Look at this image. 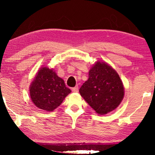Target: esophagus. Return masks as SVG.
I'll return each instance as SVG.
<instances>
[{
	"label": "esophagus",
	"instance_id": "1",
	"mask_svg": "<svg viewBox=\"0 0 155 155\" xmlns=\"http://www.w3.org/2000/svg\"><path fill=\"white\" fill-rule=\"evenodd\" d=\"M72 91H73V92H77V91H78V86H75L74 87H72Z\"/></svg>",
	"mask_w": 155,
	"mask_h": 155
}]
</instances>
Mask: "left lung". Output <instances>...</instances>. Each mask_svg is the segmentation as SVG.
<instances>
[{
  "label": "left lung",
  "mask_w": 155,
  "mask_h": 155,
  "mask_svg": "<svg viewBox=\"0 0 155 155\" xmlns=\"http://www.w3.org/2000/svg\"><path fill=\"white\" fill-rule=\"evenodd\" d=\"M81 96L98 114L104 115L120 105L124 95L118 74L105 62L97 61L89 71V78L79 90Z\"/></svg>",
  "instance_id": "left-lung-1"
}]
</instances>
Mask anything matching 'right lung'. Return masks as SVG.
I'll return each mask as SVG.
<instances>
[{
	"instance_id": "add662e5",
	"label": "right lung",
	"mask_w": 155,
	"mask_h": 155,
	"mask_svg": "<svg viewBox=\"0 0 155 155\" xmlns=\"http://www.w3.org/2000/svg\"><path fill=\"white\" fill-rule=\"evenodd\" d=\"M30 96L39 109L52 111L58 107L71 92L64 81L57 75L53 69L42 67L39 70L30 88Z\"/></svg>"
}]
</instances>
